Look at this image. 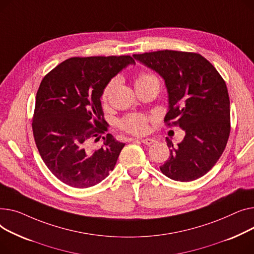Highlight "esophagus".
I'll use <instances>...</instances> for the list:
<instances>
[{"label": "esophagus", "mask_w": 254, "mask_h": 254, "mask_svg": "<svg viewBox=\"0 0 254 254\" xmlns=\"http://www.w3.org/2000/svg\"><path fill=\"white\" fill-rule=\"evenodd\" d=\"M140 141H141L142 143L146 144V145H150V144H152V143L155 142V139H153V138H141Z\"/></svg>", "instance_id": "obj_1"}]
</instances>
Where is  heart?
<instances>
[{
    "label": "heart",
    "mask_w": 254,
    "mask_h": 254,
    "mask_svg": "<svg viewBox=\"0 0 254 254\" xmlns=\"http://www.w3.org/2000/svg\"><path fill=\"white\" fill-rule=\"evenodd\" d=\"M151 82H158L157 78L154 77L153 74L150 73H141L138 76V78L135 80V87L139 85H143L146 83H151ZM117 85V79H112L108 85L104 87L101 99L102 101H106L111 92L113 91V89ZM148 121H150V118L145 115L141 114H134V115H129L125 118H123L122 120L119 123L120 127L132 134H136V135H141V134H144L147 132L148 129Z\"/></svg>",
    "instance_id": "b5f03b06"
}]
</instances>
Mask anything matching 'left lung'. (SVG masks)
Here are the masks:
<instances>
[{
	"label": "left lung",
	"instance_id": "1",
	"mask_svg": "<svg viewBox=\"0 0 254 254\" xmlns=\"http://www.w3.org/2000/svg\"><path fill=\"white\" fill-rule=\"evenodd\" d=\"M133 58L164 80L168 94L165 121H173L186 133L176 146L166 138L170 157L160 166L161 171L183 183L205 175L225 151L230 135V98L225 81L197 53L163 50L134 54Z\"/></svg>",
	"mask_w": 254,
	"mask_h": 254
}]
</instances>
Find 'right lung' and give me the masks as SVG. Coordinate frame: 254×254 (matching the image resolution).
<instances>
[{"label":"right lung","mask_w":254,"mask_h":254,"mask_svg":"<svg viewBox=\"0 0 254 254\" xmlns=\"http://www.w3.org/2000/svg\"><path fill=\"white\" fill-rule=\"evenodd\" d=\"M131 56L72 57L42 80L33 121L38 151L48 169L64 184L86 189L101 183L114 170L125 143L108 133L102 118L104 87L128 65ZM94 122L95 127L91 123ZM104 139L91 151V138Z\"/></svg>","instance_id":"1"}]
</instances>
